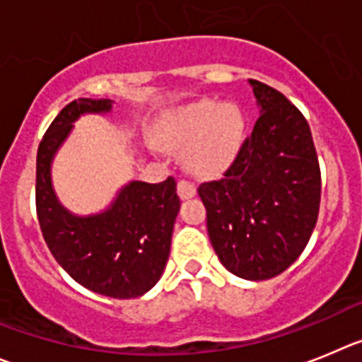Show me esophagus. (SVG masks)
Listing matches in <instances>:
<instances>
[{
    "label": "esophagus",
    "mask_w": 362,
    "mask_h": 362,
    "mask_svg": "<svg viewBox=\"0 0 362 362\" xmlns=\"http://www.w3.org/2000/svg\"><path fill=\"white\" fill-rule=\"evenodd\" d=\"M177 191H178V197L182 200H189V198H193L197 194V187H194L193 182L189 180H180L177 184Z\"/></svg>",
    "instance_id": "34e87169"
}]
</instances>
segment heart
<instances>
[{"instance_id": "b5f03b06", "label": "heart", "mask_w": 362, "mask_h": 362, "mask_svg": "<svg viewBox=\"0 0 362 362\" xmlns=\"http://www.w3.org/2000/svg\"><path fill=\"white\" fill-rule=\"evenodd\" d=\"M158 136L171 148H185L184 162L194 175L209 177L229 168L245 139V117L236 103L202 99L164 117Z\"/></svg>"}]
</instances>
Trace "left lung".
<instances>
[{
	"instance_id": "1",
	"label": "left lung",
	"mask_w": 362,
	"mask_h": 362,
	"mask_svg": "<svg viewBox=\"0 0 362 362\" xmlns=\"http://www.w3.org/2000/svg\"><path fill=\"white\" fill-rule=\"evenodd\" d=\"M259 117L221 180L198 187L218 259L234 276L281 274L307 247L321 200L308 122L283 93L249 79Z\"/></svg>"
}]
</instances>
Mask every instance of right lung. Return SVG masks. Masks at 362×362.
<instances>
[{
	"mask_svg": "<svg viewBox=\"0 0 362 362\" xmlns=\"http://www.w3.org/2000/svg\"><path fill=\"white\" fill-rule=\"evenodd\" d=\"M112 110L110 99H77L61 110L37 149L35 205L45 242L71 278L100 296L132 299L151 291L164 274L180 209L177 182L132 180L106 209L92 214L66 209L52 182V164L74 122Z\"/></svg>",
	"mask_w": 362,
	"mask_h": 362,
	"instance_id": "add662e5",
	"label": "right lung"
}]
</instances>
